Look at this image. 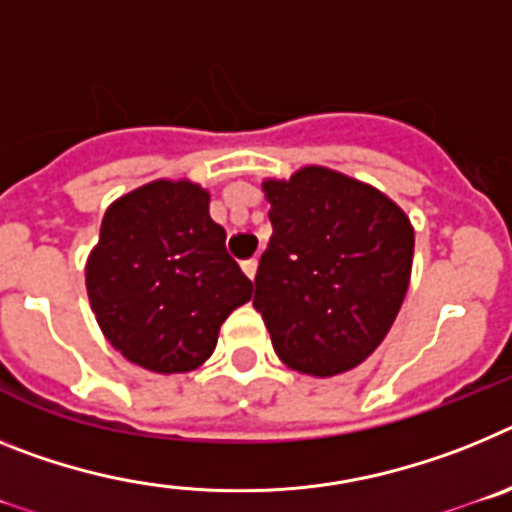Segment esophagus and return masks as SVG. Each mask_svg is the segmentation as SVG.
Instances as JSON below:
<instances>
[{"instance_id": "obj_1", "label": "esophagus", "mask_w": 512, "mask_h": 512, "mask_svg": "<svg viewBox=\"0 0 512 512\" xmlns=\"http://www.w3.org/2000/svg\"><path fill=\"white\" fill-rule=\"evenodd\" d=\"M242 270H244V275H247V278H255V273H257V260H244L242 262Z\"/></svg>"}]
</instances>
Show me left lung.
Here are the masks:
<instances>
[{"mask_svg": "<svg viewBox=\"0 0 512 512\" xmlns=\"http://www.w3.org/2000/svg\"><path fill=\"white\" fill-rule=\"evenodd\" d=\"M273 237L252 306L293 371L335 376L363 363L407 293L415 231L371 185L324 167L262 185Z\"/></svg>", "mask_w": 512, "mask_h": 512, "instance_id": "1", "label": "left lung"}]
</instances>
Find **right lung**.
I'll use <instances>...</instances> for the list:
<instances>
[{
	"mask_svg": "<svg viewBox=\"0 0 512 512\" xmlns=\"http://www.w3.org/2000/svg\"><path fill=\"white\" fill-rule=\"evenodd\" d=\"M193 182H151L108 208L87 262L97 324L128 361L185 373L216 348L219 327L252 296Z\"/></svg>",
	"mask_w": 512,
	"mask_h": 512,
	"instance_id": "right-lung-1",
	"label": "right lung"
}]
</instances>
